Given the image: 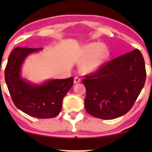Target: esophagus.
<instances>
[{
	"label": "esophagus",
	"mask_w": 152,
	"mask_h": 152,
	"mask_svg": "<svg viewBox=\"0 0 152 152\" xmlns=\"http://www.w3.org/2000/svg\"><path fill=\"white\" fill-rule=\"evenodd\" d=\"M80 82H81L80 78L77 77V76L74 77V84H78V83H79Z\"/></svg>",
	"instance_id": "34e87169"
}]
</instances>
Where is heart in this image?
<instances>
[{
	"instance_id": "1",
	"label": "heart",
	"mask_w": 152,
	"mask_h": 152,
	"mask_svg": "<svg viewBox=\"0 0 152 152\" xmlns=\"http://www.w3.org/2000/svg\"><path fill=\"white\" fill-rule=\"evenodd\" d=\"M109 56V50L99 42H93L84 48L83 59L81 69L85 73H93L99 70Z\"/></svg>"
}]
</instances>
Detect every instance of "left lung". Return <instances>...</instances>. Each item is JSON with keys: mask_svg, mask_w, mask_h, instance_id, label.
I'll use <instances>...</instances> for the list:
<instances>
[{"mask_svg": "<svg viewBox=\"0 0 152 152\" xmlns=\"http://www.w3.org/2000/svg\"><path fill=\"white\" fill-rule=\"evenodd\" d=\"M145 62L138 49L112 59L83 79L85 110L93 117L114 119L128 113L145 85Z\"/></svg>", "mask_w": 152, "mask_h": 152, "instance_id": "8db88e82", "label": "left lung"}]
</instances>
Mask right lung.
<instances>
[{"instance_id":"add662e5","label":"right lung","mask_w":152,"mask_h":152,"mask_svg":"<svg viewBox=\"0 0 152 152\" xmlns=\"http://www.w3.org/2000/svg\"><path fill=\"white\" fill-rule=\"evenodd\" d=\"M42 48H15L5 69V81L12 102L19 110L32 117L50 118L60 113L64 97L73 85V78L51 79L40 85L30 84L20 76L24 59Z\"/></svg>"}]
</instances>
